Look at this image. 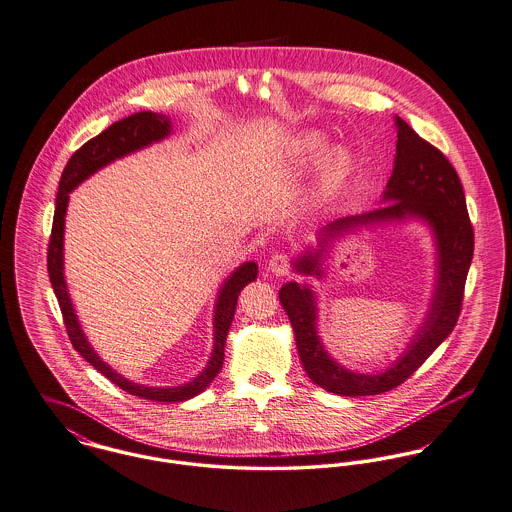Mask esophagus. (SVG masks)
I'll return each instance as SVG.
<instances>
[{
	"instance_id": "34e87169",
	"label": "esophagus",
	"mask_w": 512,
	"mask_h": 512,
	"mask_svg": "<svg viewBox=\"0 0 512 512\" xmlns=\"http://www.w3.org/2000/svg\"><path fill=\"white\" fill-rule=\"evenodd\" d=\"M269 273L273 276H286L290 273V259L286 253H275L269 261Z\"/></svg>"
}]
</instances>
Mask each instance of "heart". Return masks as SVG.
<instances>
[{"mask_svg":"<svg viewBox=\"0 0 512 512\" xmlns=\"http://www.w3.org/2000/svg\"><path fill=\"white\" fill-rule=\"evenodd\" d=\"M329 144L331 140L327 134L319 130H306L286 144V148L276 159V165L280 169H302L314 165L321 158L319 177L325 185H331L347 175L353 158L351 152L341 146L329 150Z\"/></svg>","mask_w":512,"mask_h":512,"instance_id":"heart-1","label":"heart"}]
</instances>
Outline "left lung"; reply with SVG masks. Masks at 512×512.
Wrapping results in <instances>:
<instances>
[{
  "instance_id": "obj_1",
  "label": "left lung",
  "mask_w": 512,
  "mask_h": 512,
  "mask_svg": "<svg viewBox=\"0 0 512 512\" xmlns=\"http://www.w3.org/2000/svg\"><path fill=\"white\" fill-rule=\"evenodd\" d=\"M397 130L394 171L378 200L380 206L327 220L315 243H308L294 259L296 275L323 280L331 249L358 230L421 224L429 230L434 247V284L427 312L403 353L384 370L356 372L333 358L319 335V308L314 286L286 282L280 304L294 329L302 366L315 386L325 392L358 397L390 392L403 384L452 333L464 298L466 276L473 257V228L458 173L434 146L425 142L403 118L394 117Z\"/></svg>"
}]
</instances>
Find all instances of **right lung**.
Returning <instances> with one entry per match:
<instances>
[{"label": "right lung", "instance_id": "add662e5", "mask_svg": "<svg viewBox=\"0 0 512 512\" xmlns=\"http://www.w3.org/2000/svg\"><path fill=\"white\" fill-rule=\"evenodd\" d=\"M173 134L171 118L161 113L142 111L136 115L122 118L109 126L105 132L83 144L78 152L70 158L56 195V210H54V224H52V236L48 245V276L50 284L54 288V294L58 298L60 310L64 315V323L70 335V341L74 349L78 351L95 370H99L107 380H111L120 390L130 395L152 399L159 403H177L193 399L195 395L202 394L210 382L218 376L224 364V347L226 337L232 325V319L236 314L237 296L239 292L259 275V265L255 261H245L236 267L230 275L224 278V282L218 288L216 300H214V312H212V353L208 356V362L198 372L195 378H191L185 384L179 386H148L138 384L134 380H128L117 372L111 364H107L89 339L85 337L81 323H79L66 273H64V232H66V212L70 204V195L78 189L83 181H87L91 175L101 171L103 167L115 163L117 159L126 158L130 154H136L140 150L150 148L152 144L163 142L167 136Z\"/></svg>", "mask_w": 512, "mask_h": 512}]
</instances>
